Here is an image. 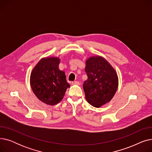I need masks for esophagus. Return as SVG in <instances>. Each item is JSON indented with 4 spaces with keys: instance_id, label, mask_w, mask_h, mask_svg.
<instances>
[{
    "instance_id": "1",
    "label": "esophagus",
    "mask_w": 152,
    "mask_h": 152,
    "mask_svg": "<svg viewBox=\"0 0 152 152\" xmlns=\"http://www.w3.org/2000/svg\"><path fill=\"white\" fill-rule=\"evenodd\" d=\"M72 84H73V85H79V83L78 81H73V82H72Z\"/></svg>"
}]
</instances>
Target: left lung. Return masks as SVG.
Here are the masks:
<instances>
[{"label": "left lung", "mask_w": 152, "mask_h": 152, "mask_svg": "<svg viewBox=\"0 0 152 152\" xmlns=\"http://www.w3.org/2000/svg\"><path fill=\"white\" fill-rule=\"evenodd\" d=\"M85 71L87 76L83 84L86 99L92 106L99 108L112 99L117 91L116 71L100 56H93L87 59Z\"/></svg>", "instance_id": "obj_1"}]
</instances>
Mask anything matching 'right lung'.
Segmentation results:
<instances>
[{"label": "right lung", "instance_id": "right-lung-1", "mask_svg": "<svg viewBox=\"0 0 152 152\" xmlns=\"http://www.w3.org/2000/svg\"><path fill=\"white\" fill-rule=\"evenodd\" d=\"M58 57H45L31 71L30 84L39 100L49 105L57 104L63 98L69 84L65 72L58 68Z\"/></svg>", "mask_w": 152, "mask_h": 152}]
</instances>
